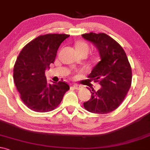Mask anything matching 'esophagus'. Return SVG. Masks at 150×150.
I'll return each instance as SVG.
<instances>
[{
    "mask_svg": "<svg viewBox=\"0 0 150 150\" xmlns=\"http://www.w3.org/2000/svg\"><path fill=\"white\" fill-rule=\"evenodd\" d=\"M73 87H74V88H75V89L79 90V89H81V88H82V86H81V85L74 84V85H73Z\"/></svg>",
    "mask_w": 150,
    "mask_h": 150,
    "instance_id": "esophagus-1",
    "label": "esophagus"
}]
</instances>
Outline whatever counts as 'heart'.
Instances as JSON below:
<instances>
[{
	"mask_svg": "<svg viewBox=\"0 0 150 150\" xmlns=\"http://www.w3.org/2000/svg\"><path fill=\"white\" fill-rule=\"evenodd\" d=\"M75 47L76 49L77 50L79 54H87L89 51V46L84 41H77L75 43Z\"/></svg>",
	"mask_w": 150,
	"mask_h": 150,
	"instance_id": "b5f03b06",
	"label": "heart"
}]
</instances>
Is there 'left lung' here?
Returning a JSON list of instances; mask_svg holds the SVG:
<instances>
[{
	"mask_svg": "<svg viewBox=\"0 0 150 150\" xmlns=\"http://www.w3.org/2000/svg\"><path fill=\"white\" fill-rule=\"evenodd\" d=\"M99 51L101 61L88 76L101 87L91 89V98L83 103L88 112L107 114L113 112L126 97L132 83V68L126 53L115 40L106 33L93 32L81 35Z\"/></svg>",
	"mask_w": 150,
	"mask_h": 150,
	"instance_id": "8db88e82",
	"label": "left lung"
}]
</instances>
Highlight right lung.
Here are the masks:
<instances>
[{"label": "right lung", "instance_id": "add662e5", "mask_svg": "<svg viewBox=\"0 0 150 150\" xmlns=\"http://www.w3.org/2000/svg\"><path fill=\"white\" fill-rule=\"evenodd\" d=\"M69 35L49 33L41 35L21 50L13 67V80L25 105L36 112L56 109L69 89L60 81L48 83L45 70L55 61L58 49Z\"/></svg>", "mask_w": 150, "mask_h": 150}]
</instances>
